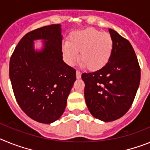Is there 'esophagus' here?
<instances>
[{
    "mask_svg": "<svg viewBox=\"0 0 150 150\" xmlns=\"http://www.w3.org/2000/svg\"><path fill=\"white\" fill-rule=\"evenodd\" d=\"M81 76V73L80 72V71H79V70H77L76 71V77L77 79H80Z\"/></svg>",
    "mask_w": 150,
    "mask_h": 150,
    "instance_id": "34e87169",
    "label": "esophagus"
}]
</instances>
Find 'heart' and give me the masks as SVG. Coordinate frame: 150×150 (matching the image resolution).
<instances>
[{"instance_id": "1", "label": "heart", "mask_w": 150, "mask_h": 150, "mask_svg": "<svg viewBox=\"0 0 150 150\" xmlns=\"http://www.w3.org/2000/svg\"><path fill=\"white\" fill-rule=\"evenodd\" d=\"M113 51V40L110 34L93 28L74 32L70 35L69 42L62 44L65 61L73 66L79 59L82 60L91 71L102 69L109 62Z\"/></svg>"}]
</instances>
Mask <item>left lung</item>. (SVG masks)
Listing matches in <instances>:
<instances>
[{"label":"left lung","mask_w":150,"mask_h":150,"mask_svg":"<svg viewBox=\"0 0 150 150\" xmlns=\"http://www.w3.org/2000/svg\"><path fill=\"white\" fill-rule=\"evenodd\" d=\"M113 40L111 59L98 71L83 73L84 98L90 112L103 122H112L132 105L140 81V68L134 50L127 39L109 28Z\"/></svg>","instance_id":"obj_1"}]
</instances>
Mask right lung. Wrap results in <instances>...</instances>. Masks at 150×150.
<instances>
[{
	"label": "right lung",
	"mask_w": 150,
	"mask_h": 150,
	"mask_svg": "<svg viewBox=\"0 0 150 150\" xmlns=\"http://www.w3.org/2000/svg\"><path fill=\"white\" fill-rule=\"evenodd\" d=\"M44 40L42 50L33 41ZM61 25L54 24L28 32L10 57V79L16 100L28 117L44 124L64 112L74 82L75 69L62 60Z\"/></svg>",
	"instance_id": "add662e5"
}]
</instances>
